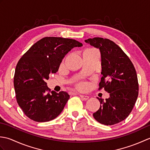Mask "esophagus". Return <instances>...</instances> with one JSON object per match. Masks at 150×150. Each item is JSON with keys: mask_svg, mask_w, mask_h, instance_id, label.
I'll use <instances>...</instances> for the list:
<instances>
[{"mask_svg": "<svg viewBox=\"0 0 150 150\" xmlns=\"http://www.w3.org/2000/svg\"><path fill=\"white\" fill-rule=\"evenodd\" d=\"M80 97H81V98H82V99L84 100H87L88 98H89V97L87 96V95H80Z\"/></svg>", "mask_w": 150, "mask_h": 150, "instance_id": "obj_1", "label": "esophagus"}]
</instances>
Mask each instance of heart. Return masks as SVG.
<instances>
[{"label":"heart","mask_w":150,"mask_h":150,"mask_svg":"<svg viewBox=\"0 0 150 150\" xmlns=\"http://www.w3.org/2000/svg\"><path fill=\"white\" fill-rule=\"evenodd\" d=\"M80 87H81V88H84V84H81V85H80Z\"/></svg>","instance_id":"b5f03b06"}]
</instances>
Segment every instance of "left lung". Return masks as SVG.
Returning <instances> with one entry per match:
<instances>
[{"label":"left lung","instance_id":"left-lung-1","mask_svg":"<svg viewBox=\"0 0 150 150\" xmlns=\"http://www.w3.org/2000/svg\"><path fill=\"white\" fill-rule=\"evenodd\" d=\"M85 42L100 50L103 77L99 88H104L110 93L106 101L97 97L101 105L93 117L100 124L113 125L128 117L137 99L136 70L129 57L113 41L95 37Z\"/></svg>","mask_w":150,"mask_h":150}]
</instances>
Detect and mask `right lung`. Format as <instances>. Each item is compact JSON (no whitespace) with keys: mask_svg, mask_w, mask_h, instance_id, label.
I'll list each match as a JSON object with an SVG mask.
<instances>
[{"mask_svg":"<svg viewBox=\"0 0 150 150\" xmlns=\"http://www.w3.org/2000/svg\"><path fill=\"white\" fill-rule=\"evenodd\" d=\"M82 44L71 39L44 37L31 46L16 66L14 88L19 106L35 122L52 120L62 112L69 95L66 91L48 93L46 80L59 70L65 55Z\"/></svg>","mask_w":150,"mask_h":150,"instance_id":"1","label":"right lung"}]
</instances>
